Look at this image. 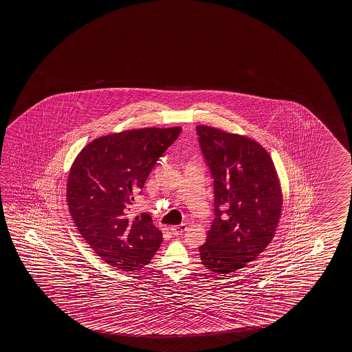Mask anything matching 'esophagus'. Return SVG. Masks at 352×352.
I'll return each instance as SVG.
<instances>
[{
	"instance_id": "1",
	"label": "esophagus",
	"mask_w": 352,
	"mask_h": 352,
	"mask_svg": "<svg viewBox=\"0 0 352 352\" xmlns=\"http://www.w3.org/2000/svg\"><path fill=\"white\" fill-rule=\"evenodd\" d=\"M186 224H180V226H174L170 228V232L173 235H180L183 232H186Z\"/></svg>"
}]
</instances>
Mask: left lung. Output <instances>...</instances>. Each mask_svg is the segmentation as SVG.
I'll use <instances>...</instances> for the list:
<instances>
[{
	"label": "left lung",
	"mask_w": 352,
	"mask_h": 352,
	"mask_svg": "<svg viewBox=\"0 0 352 352\" xmlns=\"http://www.w3.org/2000/svg\"><path fill=\"white\" fill-rule=\"evenodd\" d=\"M197 133L214 179L215 215L200 259L210 272L229 274L270 244L281 215V186L258 142L214 126H198Z\"/></svg>",
	"instance_id": "obj_1"
}]
</instances>
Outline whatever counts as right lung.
I'll list each match as a JSON object with an SVG mask.
<instances>
[{"label":"right lung","instance_id":"1","mask_svg":"<svg viewBox=\"0 0 352 352\" xmlns=\"http://www.w3.org/2000/svg\"><path fill=\"white\" fill-rule=\"evenodd\" d=\"M182 132L180 126L113 133L87 144L68 174L67 204L82 238L122 272L151 263L163 235L148 212L129 218L149 173Z\"/></svg>","mask_w":352,"mask_h":352}]
</instances>
